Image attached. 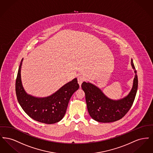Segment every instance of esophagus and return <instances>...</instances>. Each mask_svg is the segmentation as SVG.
Listing matches in <instances>:
<instances>
[{
    "label": "esophagus",
    "instance_id": "esophagus-1",
    "mask_svg": "<svg viewBox=\"0 0 153 153\" xmlns=\"http://www.w3.org/2000/svg\"><path fill=\"white\" fill-rule=\"evenodd\" d=\"M77 80H78V83L79 84L80 86H81L82 82L84 81V78L83 76H79V77H77Z\"/></svg>",
    "mask_w": 153,
    "mask_h": 153
}]
</instances>
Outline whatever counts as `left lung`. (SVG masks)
<instances>
[{
	"label": "left lung",
	"mask_w": 153,
	"mask_h": 153,
	"mask_svg": "<svg viewBox=\"0 0 153 153\" xmlns=\"http://www.w3.org/2000/svg\"><path fill=\"white\" fill-rule=\"evenodd\" d=\"M131 64L135 77L132 87L126 96L118 100L109 99L102 90L89 82H83L81 88L85 94V100L89 115L96 121L110 123L117 121L127 113L134 101L138 89L137 71L131 59Z\"/></svg>",
	"instance_id": "1"
}]
</instances>
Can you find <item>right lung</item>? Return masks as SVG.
I'll list each match as a JSON object with an SVG mask.
<instances>
[{"instance_id":"1","label":"right lung","mask_w":153,"mask_h":153,"mask_svg":"<svg viewBox=\"0 0 153 153\" xmlns=\"http://www.w3.org/2000/svg\"><path fill=\"white\" fill-rule=\"evenodd\" d=\"M22 58L15 83L18 101L22 109L31 118L45 124L56 123L64 117L68 103L73 94L79 88L77 78L68 82L56 92L47 97H38L28 94L22 85Z\"/></svg>"}]
</instances>
